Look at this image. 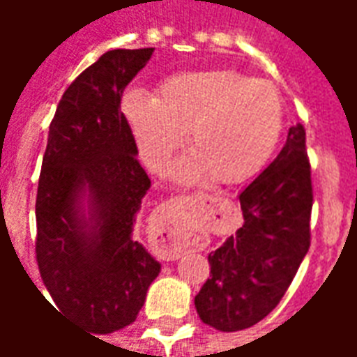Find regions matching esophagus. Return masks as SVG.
<instances>
[{"label": "esophagus", "instance_id": "esophagus-1", "mask_svg": "<svg viewBox=\"0 0 357 357\" xmlns=\"http://www.w3.org/2000/svg\"><path fill=\"white\" fill-rule=\"evenodd\" d=\"M162 231H166V227H164V225H162V227H160V233H162Z\"/></svg>", "mask_w": 357, "mask_h": 357}]
</instances>
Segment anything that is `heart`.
Wrapping results in <instances>:
<instances>
[{
	"instance_id": "heart-1",
	"label": "heart",
	"mask_w": 357,
	"mask_h": 357,
	"mask_svg": "<svg viewBox=\"0 0 357 357\" xmlns=\"http://www.w3.org/2000/svg\"><path fill=\"white\" fill-rule=\"evenodd\" d=\"M122 110L153 172L166 170L187 132L191 156L174 174L181 183L206 176L216 185L247 181L271 158L283 130L279 91L235 70L176 74L160 84L155 99L132 89Z\"/></svg>"
}]
</instances>
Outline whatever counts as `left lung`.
Listing matches in <instances>:
<instances>
[{
	"mask_svg": "<svg viewBox=\"0 0 357 357\" xmlns=\"http://www.w3.org/2000/svg\"><path fill=\"white\" fill-rule=\"evenodd\" d=\"M243 225L210 252V279L195 296L202 321L248 329L279 304L310 248L312 174L304 126H292L273 162L239 195Z\"/></svg>",
	"mask_w": 357,
	"mask_h": 357,
	"instance_id": "8db88e82",
	"label": "left lung"
}]
</instances>
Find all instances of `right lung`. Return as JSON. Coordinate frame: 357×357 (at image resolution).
Instances as JSON below:
<instances>
[{
  "label": "right lung",
  "instance_id": "1",
  "mask_svg": "<svg viewBox=\"0 0 357 357\" xmlns=\"http://www.w3.org/2000/svg\"><path fill=\"white\" fill-rule=\"evenodd\" d=\"M153 47L112 50L68 86L51 120L36 197V258L61 314L107 335L135 321L160 264L133 239L151 187L120 110Z\"/></svg>",
  "mask_w": 357,
  "mask_h": 357
}]
</instances>
